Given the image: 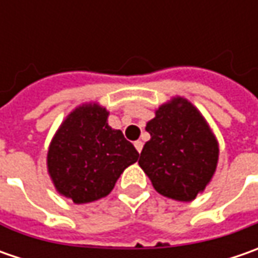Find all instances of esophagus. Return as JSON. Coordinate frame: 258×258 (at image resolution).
I'll return each instance as SVG.
<instances>
[{"label": "esophagus", "mask_w": 258, "mask_h": 258, "mask_svg": "<svg viewBox=\"0 0 258 258\" xmlns=\"http://www.w3.org/2000/svg\"><path fill=\"white\" fill-rule=\"evenodd\" d=\"M134 145H135V148H136V151L141 154V151H142V148H144V142H142V141H136Z\"/></svg>", "instance_id": "obj_1"}]
</instances>
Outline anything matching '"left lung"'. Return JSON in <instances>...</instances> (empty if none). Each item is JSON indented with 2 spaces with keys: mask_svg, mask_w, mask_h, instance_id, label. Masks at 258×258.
Listing matches in <instances>:
<instances>
[{
  "mask_svg": "<svg viewBox=\"0 0 258 258\" xmlns=\"http://www.w3.org/2000/svg\"><path fill=\"white\" fill-rule=\"evenodd\" d=\"M139 165L164 197L191 201L213 178L218 145L201 113L185 99L161 106L146 124Z\"/></svg>",
  "mask_w": 258,
  "mask_h": 258,
  "instance_id": "left-lung-1",
  "label": "left lung"
}]
</instances>
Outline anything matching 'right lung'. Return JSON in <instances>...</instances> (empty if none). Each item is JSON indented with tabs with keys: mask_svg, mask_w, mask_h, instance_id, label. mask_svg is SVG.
<instances>
[{
	"mask_svg": "<svg viewBox=\"0 0 258 258\" xmlns=\"http://www.w3.org/2000/svg\"><path fill=\"white\" fill-rule=\"evenodd\" d=\"M138 158L134 145L107 124L106 109L86 104L60 126L50 145L47 165L57 191L75 204H86L106 197Z\"/></svg>",
	"mask_w": 258,
	"mask_h": 258,
	"instance_id": "obj_1",
	"label": "right lung"
}]
</instances>
